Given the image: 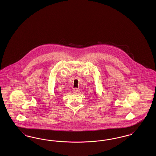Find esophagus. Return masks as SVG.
<instances>
[{"label": "esophagus", "instance_id": "esophagus-1", "mask_svg": "<svg viewBox=\"0 0 156 156\" xmlns=\"http://www.w3.org/2000/svg\"><path fill=\"white\" fill-rule=\"evenodd\" d=\"M73 92L74 93V94H77V93H78L79 92H80V89H78V88H74V89H73Z\"/></svg>", "mask_w": 156, "mask_h": 156}]
</instances>
